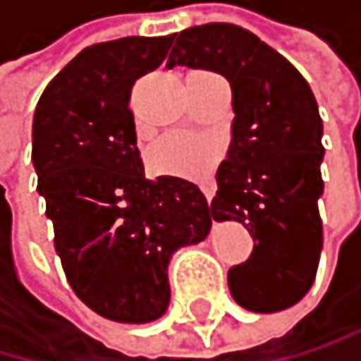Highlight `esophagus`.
I'll return each instance as SVG.
<instances>
[{
  "mask_svg": "<svg viewBox=\"0 0 361 361\" xmlns=\"http://www.w3.org/2000/svg\"><path fill=\"white\" fill-rule=\"evenodd\" d=\"M201 190H203L207 203H212V199H214V184L212 182H205V184H201Z\"/></svg>",
  "mask_w": 361,
  "mask_h": 361,
  "instance_id": "esophagus-1",
  "label": "esophagus"
}]
</instances>
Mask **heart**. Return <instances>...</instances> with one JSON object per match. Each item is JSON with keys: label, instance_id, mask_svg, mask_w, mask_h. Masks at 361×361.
<instances>
[{"label": "heart", "instance_id": "heart-1", "mask_svg": "<svg viewBox=\"0 0 361 361\" xmlns=\"http://www.w3.org/2000/svg\"><path fill=\"white\" fill-rule=\"evenodd\" d=\"M219 158V145L212 138L188 132H173L149 149L147 162L158 175L182 179H205Z\"/></svg>", "mask_w": 361, "mask_h": 361}]
</instances>
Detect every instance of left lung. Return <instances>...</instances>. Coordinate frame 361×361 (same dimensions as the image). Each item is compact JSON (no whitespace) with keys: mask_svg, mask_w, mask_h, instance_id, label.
I'll return each mask as SVG.
<instances>
[{"mask_svg":"<svg viewBox=\"0 0 361 361\" xmlns=\"http://www.w3.org/2000/svg\"><path fill=\"white\" fill-rule=\"evenodd\" d=\"M205 68L231 86V142L216 171L214 221H238L253 253L227 273L233 301L271 314L299 303L323 249V121L314 92L281 54L231 23L177 34L166 66Z\"/></svg>","mask_w":361,"mask_h":361,"instance_id":"8db88e82","label":"left lung"}]
</instances>
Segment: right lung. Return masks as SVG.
I'll return each mask as SVG.
<instances>
[{"instance_id":"right-lung-1","label":"right lung","mask_w":361,"mask_h":361,"mask_svg":"<svg viewBox=\"0 0 361 361\" xmlns=\"http://www.w3.org/2000/svg\"><path fill=\"white\" fill-rule=\"evenodd\" d=\"M171 36L82 49L40 94L32 123L38 195L73 293L116 323H151L171 301L177 249L207 238L212 210L182 177H145L130 110L134 82L162 64Z\"/></svg>"}]
</instances>
